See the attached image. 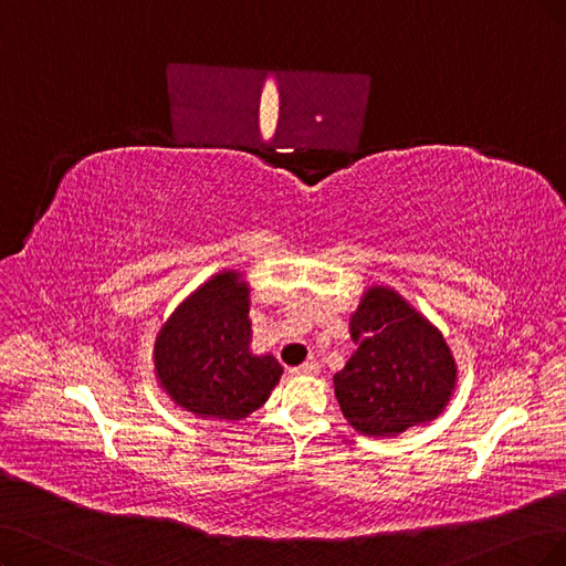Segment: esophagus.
<instances>
[{"instance_id":"34e87169","label":"esophagus","mask_w":566,"mask_h":566,"mask_svg":"<svg viewBox=\"0 0 566 566\" xmlns=\"http://www.w3.org/2000/svg\"><path fill=\"white\" fill-rule=\"evenodd\" d=\"M291 373H294V375H317L319 373V364L317 361H305L298 368H291Z\"/></svg>"}]
</instances>
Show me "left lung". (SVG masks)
<instances>
[{
  "label": "left lung",
  "instance_id": "1",
  "mask_svg": "<svg viewBox=\"0 0 566 566\" xmlns=\"http://www.w3.org/2000/svg\"><path fill=\"white\" fill-rule=\"evenodd\" d=\"M357 352L333 375L345 420L364 436H396L436 420L457 385L452 352L424 315L389 286H370L349 317Z\"/></svg>",
  "mask_w": 566,
  "mask_h": 566
}]
</instances>
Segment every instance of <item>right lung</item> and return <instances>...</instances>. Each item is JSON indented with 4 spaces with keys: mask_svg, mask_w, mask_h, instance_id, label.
I'll return each instance as SVG.
<instances>
[{
    "mask_svg": "<svg viewBox=\"0 0 566 566\" xmlns=\"http://www.w3.org/2000/svg\"><path fill=\"white\" fill-rule=\"evenodd\" d=\"M249 284L223 270L188 296L154 345L156 378L170 399L205 420L235 422L261 408L282 366L251 354Z\"/></svg>",
    "mask_w": 566,
    "mask_h": 566,
    "instance_id": "1",
    "label": "right lung"
}]
</instances>
